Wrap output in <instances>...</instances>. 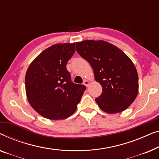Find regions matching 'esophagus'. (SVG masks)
Returning a JSON list of instances; mask_svg holds the SVG:
<instances>
[{"label": "esophagus", "mask_w": 159, "mask_h": 159, "mask_svg": "<svg viewBox=\"0 0 159 159\" xmlns=\"http://www.w3.org/2000/svg\"><path fill=\"white\" fill-rule=\"evenodd\" d=\"M83 84H84L85 86L87 87V86H89V84H90V82H89V80H84V83H83Z\"/></svg>", "instance_id": "34e87169"}]
</instances>
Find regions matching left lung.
Here are the masks:
<instances>
[{
  "label": "left lung",
  "mask_w": 159,
  "mask_h": 159,
  "mask_svg": "<svg viewBox=\"0 0 159 159\" xmlns=\"http://www.w3.org/2000/svg\"><path fill=\"white\" fill-rule=\"evenodd\" d=\"M76 50L92 67L102 93L95 101L105 112H121L135 101L138 93L137 70L121 50L109 42L85 40Z\"/></svg>",
  "instance_id": "8db88e82"
}]
</instances>
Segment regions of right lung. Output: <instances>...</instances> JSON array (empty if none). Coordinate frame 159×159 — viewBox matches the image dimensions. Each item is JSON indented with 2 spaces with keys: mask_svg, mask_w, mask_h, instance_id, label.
I'll use <instances>...</instances> for the list:
<instances>
[{
  "mask_svg": "<svg viewBox=\"0 0 159 159\" xmlns=\"http://www.w3.org/2000/svg\"><path fill=\"white\" fill-rule=\"evenodd\" d=\"M75 50V43L54 44L40 53L26 70L27 99L42 117L63 120L76 110L86 88L71 81L66 68Z\"/></svg>",
  "mask_w": 159,
  "mask_h": 159,
  "instance_id": "add662e5",
  "label": "right lung"
}]
</instances>
